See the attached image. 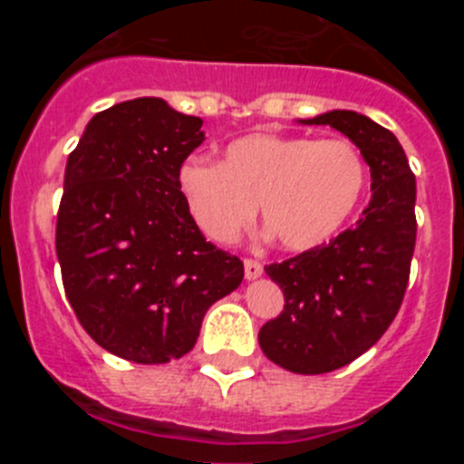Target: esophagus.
Wrapping results in <instances>:
<instances>
[{
	"label": "esophagus",
	"instance_id": "esophagus-1",
	"mask_svg": "<svg viewBox=\"0 0 464 464\" xmlns=\"http://www.w3.org/2000/svg\"><path fill=\"white\" fill-rule=\"evenodd\" d=\"M244 274L248 281H253V278L262 276V265L257 260H244Z\"/></svg>",
	"mask_w": 464,
	"mask_h": 464
}]
</instances>
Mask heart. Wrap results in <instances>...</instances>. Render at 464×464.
Returning <instances> with one entry per match:
<instances>
[{
	"label": "heart",
	"mask_w": 464,
	"mask_h": 464,
	"mask_svg": "<svg viewBox=\"0 0 464 464\" xmlns=\"http://www.w3.org/2000/svg\"><path fill=\"white\" fill-rule=\"evenodd\" d=\"M190 218L216 244H235L262 223L288 251L325 244L353 216L367 186V165L346 139L257 132L232 141L223 160H186L176 176Z\"/></svg>",
	"instance_id": "1"
}]
</instances>
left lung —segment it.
I'll return each instance as SVG.
<instances>
[{"mask_svg":"<svg viewBox=\"0 0 464 464\" xmlns=\"http://www.w3.org/2000/svg\"><path fill=\"white\" fill-rule=\"evenodd\" d=\"M302 122L346 134L372 171V199L353 227L265 267L285 304L257 334L262 353L295 374H325L370 351L395 321L416 246V176L395 134L362 113Z\"/></svg>","mask_w":464,"mask_h":464,"instance_id":"8db88e82","label":"left lung"}]
</instances>
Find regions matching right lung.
I'll return each mask as SVG.
<instances>
[{"label": "right lung", "instance_id": "add662e5", "mask_svg": "<svg viewBox=\"0 0 464 464\" xmlns=\"http://www.w3.org/2000/svg\"><path fill=\"white\" fill-rule=\"evenodd\" d=\"M202 118L160 97L100 111L69 153L55 251L73 314L109 353L162 364L192 351L244 262L204 239L176 176Z\"/></svg>", "mask_w": 464, "mask_h": 464}]
</instances>
